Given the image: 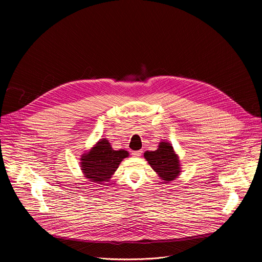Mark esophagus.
<instances>
[{
	"label": "esophagus",
	"mask_w": 262,
	"mask_h": 262,
	"mask_svg": "<svg viewBox=\"0 0 262 262\" xmlns=\"http://www.w3.org/2000/svg\"><path fill=\"white\" fill-rule=\"evenodd\" d=\"M132 155H133V157L139 158V157H141V155H142V151H141V150H136V151H132Z\"/></svg>",
	"instance_id": "esophagus-1"
}]
</instances>
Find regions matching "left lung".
Wrapping results in <instances>:
<instances>
[{"label":"left lung","mask_w":262,"mask_h":262,"mask_svg":"<svg viewBox=\"0 0 262 262\" xmlns=\"http://www.w3.org/2000/svg\"><path fill=\"white\" fill-rule=\"evenodd\" d=\"M144 158L164 183L174 180L181 173L179 157L167 141H161L155 151H145Z\"/></svg>","instance_id":"1"}]
</instances>
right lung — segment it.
<instances>
[{"label": "right lung", "mask_w": 262, "mask_h": 262, "mask_svg": "<svg viewBox=\"0 0 262 262\" xmlns=\"http://www.w3.org/2000/svg\"><path fill=\"white\" fill-rule=\"evenodd\" d=\"M124 149L114 150L106 138H102L81 156V170L86 179L94 183L108 182L120 163L128 158Z\"/></svg>", "instance_id": "add662e5"}]
</instances>
